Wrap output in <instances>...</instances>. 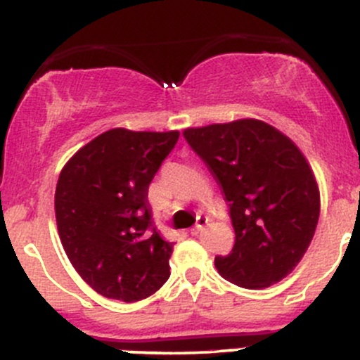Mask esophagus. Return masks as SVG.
<instances>
[{
    "label": "esophagus",
    "mask_w": 360,
    "mask_h": 360,
    "mask_svg": "<svg viewBox=\"0 0 360 360\" xmlns=\"http://www.w3.org/2000/svg\"><path fill=\"white\" fill-rule=\"evenodd\" d=\"M207 224H208V219H207V217H205V215H200V217H198V220H196V225H195V227L191 229V234H193V236L198 234V232H201V231H203L205 227H207Z\"/></svg>",
    "instance_id": "34e87169"
}]
</instances>
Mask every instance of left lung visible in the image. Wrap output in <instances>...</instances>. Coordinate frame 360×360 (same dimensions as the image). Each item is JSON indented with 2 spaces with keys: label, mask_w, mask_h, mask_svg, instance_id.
Listing matches in <instances>:
<instances>
[{
  "label": "left lung",
  "mask_w": 360,
  "mask_h": 360,
  "mask_svg": "<svg viewBox=\"0 0 360 360\" xmlns=\"http://www.w3.org/2000/svg\"><path fill=\"white\" fill-rule=\"evenodd\" d=\"M222 188L236 243L215 266L229 282L264 289L292 274L319 219L314 174L294 141L258 120L184 129Z\"/></svg>",
  "instance_id": "obj_1"
}]
</instances>
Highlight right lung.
I'll return each instance as SVG.
<instances>
[{"label":"right lung","instance_id":"1","mask_svg":"<svg viewBox=\"0 0 360 360\" xmlns=\"http://www.w3.org/2000/svg\"><path fill=\"white\" fill-rule=\"evenodd\" d=\"M179 131L114 128L94 138L59 174L54 208L78 275L109 299L136 302L167 282L174 243L157 231L148 186Z\"/></svg>","mask_w":360,"mask_h":360}]
</instances>
